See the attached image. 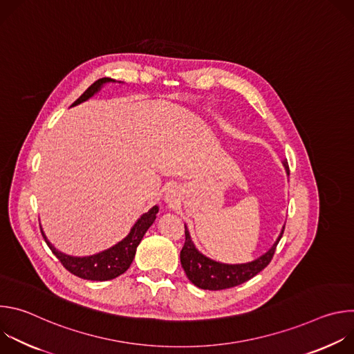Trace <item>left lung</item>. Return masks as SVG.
<instances>
[{"mask_svg":"<svg viewBox=\"0 0 354 354\" xmlns=\"http://www.w3.org/2000/svg\"><path fill=\"white\" fill-rule=\"evenodd\" d=\"M287 175H290L287 161H283ZM284 227L273 243V246L259 257L258 259L248 262V263H238V265H228L216 262L196 249L194 243L192 242L189 230L185 225V245L180 250V265L187 276V279L198 288L203 290H225L235 286H239L259 272H262L272 261L276 246L283 236Z\"/></svg>","mask_w":354,"mask_h":354,"instance_id":"obj_1","label":"left lung"}]
</instances>
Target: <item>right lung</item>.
<instances>
[{"label":"right lung","mask_w":354,"mask_h":354,"mask_svg":"<svg viewBox=\"0 0 354 354\" xmlns=\"http://www.w3.org/2000/svg\"><path fill=\"white\" fill-rule=\"evenodd\" d=\"M108 82H116V81L112 78H108V77L95 81L71 106L85 102V100H88L91 96H93L100 88H102ZM157 213H158V206H154L153 209H149L147 213H144L137 220V223L133 225V228L130 230L129 235L124 239H122L115 246H112L104 252H99V254H96V255L84 257V258L70 257V255L63 254V252L57 250L52 243H50V241L46 238L44 232H43L41 227H40V231H41V235H43L47 246L50 248V250L53 252L56 258L62 262V265L70 273H73L81 279H85V280L105 281V280H112V279L123 274L130 268V265L134 259V255H136V249H137L138 243L141 242L147 230L156 221Z\"/></svg>","instance_id":"obj_1"}]
</instances>
